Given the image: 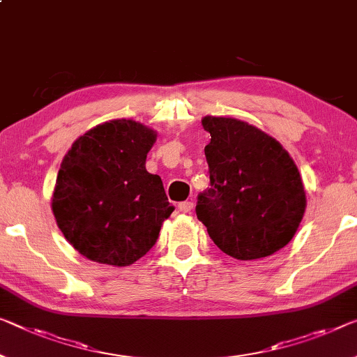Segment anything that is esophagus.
I'll use <instances>...</instances> for the list:
<instances>
[{
    "label": "esophagus",
    "mask_w": 357,
    "mask_h": 357,
    "mask_svg": "<svg viewBox=\"0 0 357 357\" xmlns=\"http://www.w3.org/2000/svg\"><path fill=\"white\" fill-rule=\"evenodd\" d=\"M178 208L181 213H190L194 208V204L192 202H181V204L178 205Z\"/></svg>",
    "instance_id": "esophagus-1"
}]
</instances>
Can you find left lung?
<instances>
[{
  "mask_svg": "<svg viewBox=\"0 0 357 357\" xmlns=\"http://www.w3.org/2000/svg\"><path fill=\"white\" fill-rule=\"evenodd\" d=\"M202 126L211 188L199 195L197 218L216 247L250 261L284 248L306 210L294 158L279 141L232 116L206 115Z\"/></svg>",
  "mask_w": 357,
  "mask_h": 357,
  "instance_id": "8db88e82",
  "label": "left lung"
}]
</instances>
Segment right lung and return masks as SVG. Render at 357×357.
Instances as JSON below:
<instances>
[{"instance_id": "1", "label": "right lung", "mask_w": 357, "mask_h": 357, "mask_svg": "<svg viewBox=\"0 0 357 357\" xmlns=\"http://www.w3.org/2000/svg\"><path fill=\"white\" fill-rule=\"evenodd\" d=\"M157 131L116 119L73 142L57 173L51 208L67 242L84 258L130 266L155 245L174 206L146 169Z\"/></svg>"}]
</instances>
